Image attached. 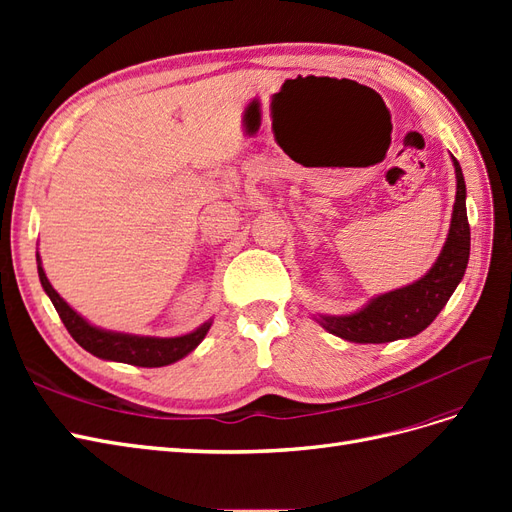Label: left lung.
<instances>
[{
  "label": "left lung",
  "instance_id": "1",
  "mask_svg": "<svg viewBox=\"0 0 512 512\" xmlns=\"http://www.w3.org/2000/svg\"><path fill=\"white\" fill-rule=\"evenodd\" d=\"M457 194L451 228L438 260L431 269L408 286L378 294L352 314H318L316 322L324 331L354 344H386L414 337L425 331L442 312L446 301L463 280L470 258V224L466 211V181L459 162L453 158Z\"/></svg>",
  "mask_w": 512,
  "mask_h": 512
}]
</instances>
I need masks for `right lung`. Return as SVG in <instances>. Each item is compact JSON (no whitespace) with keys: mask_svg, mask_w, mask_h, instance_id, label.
<instances>
[{"mask_svg":"<svg viewBox=\"0 0 512 512\" xmlns=\"http://www.w3.org/2000/svg\"><path fill=\"white\" fill-rule=\"evenodd\" d=\"M38 262V277L44 292L49 294L51 303L55 305L61 322L66 324L68 333L74 337V342L87 352H91L98 359L115 361V363H128L138 367H164L170 363H177L183 356H188L211 329V322L207 320L200 324L198 329L179 335V337H151V335H132V333H119L100 329L91 324L79 312L59 297V292L51 286L49 277L42 269V258L36 254Z\"/></svg>","mask_w":512,"mask_h":512,"instance_id":"add662e5","label":"right lung"}]
</instances>
